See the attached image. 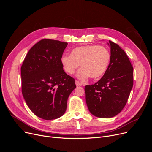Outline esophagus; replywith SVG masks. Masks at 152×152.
I'll list each match as a JSON object with an SVG mask.
<instances>
[{"label": "esophagus", "instance_id": "obj_1", "mask_svg": "<svg viewBox=\"0 0 152 152\" xmlns=\"http://www.w3.org/2000/svg\"><path fill=\"white\" fill-rule=\"evenodd\" d=\"M75 84H76V86H82V84L81 83H79L78 81H76Z\"/></svg>", "mask_w": 152, "mask_h": 152}]
</instances>
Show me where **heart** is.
<instances>
[{
	"label": "heart",
	"mask_w": 152,
	"mask_h": 152,
	"mask_svg": "<svg viewBox=\"0 0 152 152\" xmlns=\"http://www.w3.org/2000/svg\"><path fill=\"white\" fill-rule=\"evenodd\" d=\"M111 60V53L107 47L91 45L75 48L71 55H63L61 63L66 73L73 74L79 65L82 68L77 73V77L85 80L91 76L98 79L105 73Z\"/></svg>",
	"instance_id": "1"
}]
</instances>
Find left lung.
I'll return each instance as SVG.
<instances>
[{
    "label": "left lung",
    "mask_w": 152,
    "mask_h": 152,
    "mask_svg": "<svg viewBox=\"0 0 152 152\" xmlns=\"http://www.w3.org/2000/svg\"><path fill=\"white\" fill-rule=\"evenodd\" d=\"M111 60L100 80L85 86L86 101L90 112L99 118H112L122 111L133 86V67L125 52L109 41Z\"/></svg>",
    "instance_id": "8db88e82"
}]
</instances>
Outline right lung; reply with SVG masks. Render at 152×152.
<instances>
[{"instance_id":"obj_1","label":"right lung","mask_w":152,"mask_h":152,"mask_svg":"<svg viewBox=\"0 0 152 152\" xmlns=\"http://www.w3.org/2000/svg\"><path fill=\"white\" fill-rule=\"evenodd\" d=\"M67 45L57 40H41L29 50L21 68L26 104L35 115L46 120L63 115L69 95L76 87L61 63Z\"/></svg>"}]
</instances>
